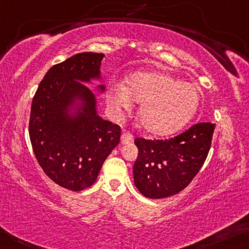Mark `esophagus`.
Here are the masks:
<instances>
[{
	"label": "esophagus",
	"instance_id": "esophagus-1",
	"mask_svg": "<svg viewBox=\"0 0 249 249\" xmlns=\"http://www.w3.org/2000/svg\"><path fill=\"white\" fill-rule=\"evenodd\" d=\"M132 135L130 132H122L121 135V143H128L132 141Z\"/></svg>",
	"mask_w": 249,
	"mask_h": 249
}]
</instances>
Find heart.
Here are the masks:
<instances>
[{
  "label": "heart",
  "instance_id": "1",
  "mask_svg": "<svg viewBox=\"0 0 249 249\" xmlns=\"http://www.w3.org/2000/svg\"><path fill=\"white\" fill-rule=\"evenodd\" d=\"M131 100L141 102L138 118L154 135H170L182 128L196 112L200 95L191 83L157 72H138L128 76L124 86L109 87L107 101L113 112L127 110Z\"/></svg>",
  "mask_w": 249,
  "mask_h": 249
}]
</instances>
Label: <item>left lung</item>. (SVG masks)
I'll use <instances>...</instances> for the list:
<instances>
[{"instance_id": "obj_1", "label": "left lung", "mask_w": 249, "mask_h": 249, "mask_svg": "<svg viewBox=\"0 0 249 249\" xmlns=\"http://www.w3.org/2000/svg\"><path fill=\"white\" fill-rule=\"evenodd\" d=\"M213 130L212 122H199L170 139L136 138L139 154L133 179L138 190L147 198L161 199L185 189L207 158Z\"/></svg>"}]
</instances>
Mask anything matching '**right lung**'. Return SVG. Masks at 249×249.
<instances>
[{
    "label": "right lung",
    "mask_w": 249,
    "mask_h": 249,
    "mask_svg": "<svg viewBox=\"0 0 249 249\" xmlns=\"http://www.w3.org/2000/svg\"><path fill=\"white\" fill-rule=\"evenodd\" d=\"M103 56L78 53L50 68L32 100L29 135L36 158L51 180L72 191L97 180L107 157L120 142V125L95 113L94 95L80 82L100 76ZM74 98L83 100L84 106L72 117L66 109Z\"/></svg>",
    "instance_id": "1"
}]
</instances>
